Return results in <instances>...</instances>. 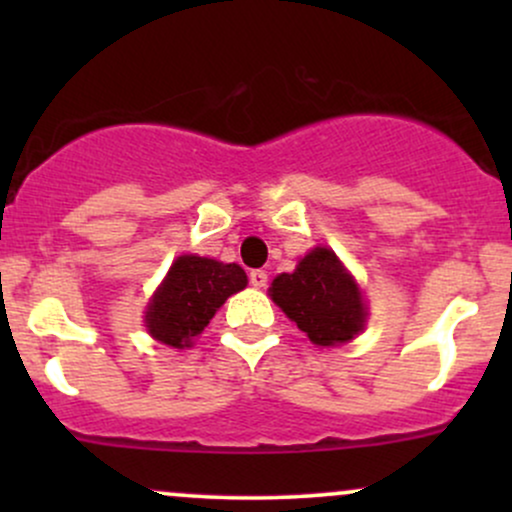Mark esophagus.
Instances as JSON below:
<instances>
[{"mask_svg":"<svg viewBox=\"0 0 512 512\" xmlns=\"http://www.w3.org/2000/svg\"><path fill=\"white\" fill-rule=\"evenodd\" d=\"M250 284L255 286V289H264V286H267V272H264V269H252Z\"/></svg>","mask_w":512,"mask_h":512,"instance_id":"obj_1","label":"esophagus"}]
</instances>
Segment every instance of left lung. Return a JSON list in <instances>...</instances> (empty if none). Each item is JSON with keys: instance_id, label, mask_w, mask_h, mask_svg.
<instances>
[{"instance_id": "left-lung-1", "label": "left lung", "mask_w": 512, "mask_h": 512, "mask_svg": "<svg viewBox=\"0 0 512 512\" xmlns=\"http://www.w3.org/2000/svg\"><path fill=\"white\" fill-rule=\"evenodd\" d=\"M269 293L313 344L349 342L366 322L361 291L330 248L310 250L296 272L276 276Z\"/></svg>"}]
</instances>
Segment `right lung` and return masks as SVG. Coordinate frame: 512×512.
Masks as SVG:
<instances>
[{"label":"right lung","instance_id":"1","mask_svg":"<svg viewBox=\"0 0 512 512\" xmlns=\"http://www.w3.org/2000/svg\"><path fill=\"white\" fill-rule=\"evenodd\" d=\"M248 276L238 264H223L209 257L182 255L173 262L166 281L146 310V327L158 342L190 346L204 332L223 301L243 291Z\"/></svg>","mask_w":512,"mask_h":512}]
</instances>
